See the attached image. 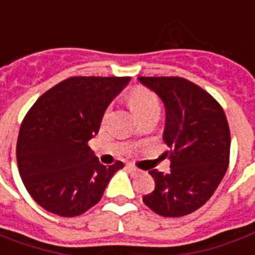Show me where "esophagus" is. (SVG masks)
<instances>
[{
  "label": "esophagus",
  "instance_id": "esophagus-1",
  "mask_svg": "<svg viewBox=\"0 0 255 255\" xmlns=\"http://www.w3.org/2000/svg\"><path fill=\"white\" fill-rule=\"evenodd\" d=\"M128 170L131 171L132 174H138V173H141V170H139L138 167H135V166H128Z\"/></svg>",
  "mask_w": 255,
  "mask_h": 255
}]
</instances>
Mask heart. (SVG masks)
<instances>
[{"mask_svg": "<svg viewBox=\"0 0 255 255\" xmlns=\"http://www.w3.org/2000/svg\"><path fill=\"white\" fill-rule=\"evenodd\" d=\"M128 103L138 120L148 114H160L159 98L153 92L143 86H135L134 89L128 93Z\"/></svg>", "mask_w": 255, "mask_h": 255, "instance_id": "1", "label": "heart"}]
</instances>
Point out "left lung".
Masks as SVG:
<instances>
[{"label": "left lung", "mask_w": 255, "mask_h": 255, "mask_svg": "<svg viewBox=\"0 0 255 255\" xmlns=\"http://www.w3.org/2000/svg\"><path fill=\"white\" fill-rule=\"evenodd\" d=\"M163 100L170 171L150 170L155 190L143 195L153 212L178 218L207 202L228 170L230 129L222 106L207 91L180 77H139Z\"/></svg>", "instance_id": "obj_1"}]
</instances>
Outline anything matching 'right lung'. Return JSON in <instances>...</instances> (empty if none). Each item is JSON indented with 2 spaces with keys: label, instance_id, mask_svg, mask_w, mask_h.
<instances>
[{
  "label": "right lung",
  "instance_id": "right-lung-1",
  "mask_svg": "<svg viewBox=\"0 0 255 255\" xmlns=\"http://www.w3.org/2000/svg\"><path fill=\"white\" fill-rule=\"evenodd\" d=\"M129 77H71L43 93L26 113L16 160L27 193L51 214L72 218L96 205L124 163L106 167L88 142Z\"/></svg>",
  "mask_w": 255,
  "mask_h": 255
}]
</instances>
